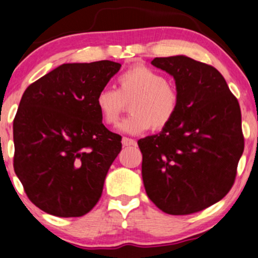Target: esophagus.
Masks as SVG:
<instances>
[{
	"label": "esophagus",
	"instance_id": "esophagus-1",
	"mask_svg": "<svg viewBox=\"0 0 258 258\" xmlns=\"http://www.w3.org/2000/svg\"><path fill=\"white\" fill-rule=\"evenodd\" d=\"M121 143L123 146H133L137 144V142L135 139H131V138H126V137H123V138L121 139Z\"/></svg>",
	"mask_w": 258,
	"mask_h": 258
}]
</instances>
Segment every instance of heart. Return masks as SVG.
I'll list each match as a JSON object with an SVG mask.
<instances>
[{
  "label": "heart",
  "mask_w": 258,
  "mask_h": 258,
  "mask_svg": "<svg viewBox=\"0 0 258 258\" xmlns=\"http://www.w3.org/2000/svg\"><path fill=\"white\" fill-rule=\"evenodd\" d=\"M118 90L102 88L95 97V106L106 125H116L130 103L131 115L119 125L126 135H140L152 127L165 128L180 108V94L168 78L158 71L136 65L118 77Z\"/></svg>",
  "instance_id": "1"
}]
</instances>
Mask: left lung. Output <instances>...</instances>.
Masks as SVG:
<instances>
[{"label":"left lung","instance_id":"1","mask_svg":"<svg viewBox=\"0 0 258 258\" xmlns=\"http://www.w3.org/2000/svg\"><path fill=\"white\" fill-rule=\"evenodd\" d=\"M151 64L174 77L180 108L158 135L138 140L146 194L172 216L200 212L233 185L244 151L239 103L211 65L185 56Z\"/></svg>","mask_w":258,"mask_h":258}]
</instances>
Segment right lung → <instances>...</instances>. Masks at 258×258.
I'll return each instance as SVG.
<instances>
[{"mask_svg":"<svg viewBox=\"0 0 258 258\" xmlns=\"http://www.w3.org/2000/svg\"><path fill=\"white\" fill-rule=\"evenodd\" d=\"M120 68L61 64L25 90L13 122L14 170L41 211L82 217L101 198L121 137L103 125L95 97Z\"/></svg>","mask_w":258,"mask_h":258,"instance_id":"1","label":"right lung"}]
</instances>
